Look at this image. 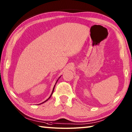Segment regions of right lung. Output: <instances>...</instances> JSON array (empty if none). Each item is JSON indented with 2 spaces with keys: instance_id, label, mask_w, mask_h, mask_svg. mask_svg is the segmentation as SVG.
<instances>
[{
  "instance_id": "right-lung-1",
  "label": "right lung",
  "mask_w": 132,
  "mask_h": 132,
  "mask_svg": "<svg viewBox=\"0 0 132 132\" xmlns=\"http://www.w3.org/2000/svg\"><path fill=\"white\" fill-rule=\"evenodd\" d=\"M60 78H58V79H60ZM58 79L57 80V81H56V83H55V85H54V87H53V91H52V94H51V95H50V96H49V97L48 98V99H47V100H46L45 101V102H43V103H41V104H43V103H45V102H46V101H47V100H48L49 99H50V97H51L52 96V94H53V91H54V88H55V85H56V83H57V82H58Z\"/></svg>"
}]
</instances>
